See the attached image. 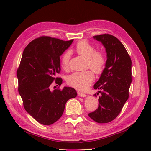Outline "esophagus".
<instances>
[{
  "mask_svg": "<svg viewBox=\"0 0 151 151\" xmlns=\"http://www.w3.org/2000/svg\"><path fill=\"white\" fill-rule=\"evenodd\" d=\"M77 94H78V95L79 96V97H86V94L84 93L78 91V92H77Z\"/></svg>",
  "mask_w": 151,
  "mask_h": 151,
  "instance_id": "1",
  "label": "esophagus"
}]
</instances>
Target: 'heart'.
Here are the masks:
<instances>
[{
    "label": "heart",
    "instance_id": "heart-1",
    "mask_svg": "<svg viewBox=\"0 0 151 151\" xmlns=\"http://www.w3.org/2000/svg\"><path fill=\"white\" fill-rule=\"evenodd\" d=\"M75 50L79 55L88 60V67L96 74L99 75L103 71L106 62L103 52L95 51V47L85 40L79 41L76 45ZM70 56L69 51H66L61 57V64L63 69H68ZM94 78V73L91 70L75 72L67 77V82L71 87L80 90H84L91 85Z\"/></svg>",
    "mask_w": 151,
    "mask_h": 151
}]
</instances>
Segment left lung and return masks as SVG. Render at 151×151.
I'll list each match as a JSON object with an SVG mask.
<instances>
[{
	"instance_id": "8db88e82",
	"label": "left lung",
	"mask_w": 151,
	"mask_h": 151,
	"mask_svg": "<svg viewBox=\"0 0 151 151\" xmlns=\"http://www.w3.org/2000/svg\"><path fill=\"white\" fill-rule=\"evenodd\" d=\"M94 39L106 49L107 60L94 89L100 93L97 110L88 114L98 123H107L116 118L129 99L132 82V61L125 47L117 37L108 34L97 35Z\"/></svg>"
}]
</instances>
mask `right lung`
I'll list each match as a JSON object with an SVG mask.
<instances>
[{
	"mask_svg": "<svg viewBox=\"0 0 151 151\" xmlns=\"http://www.w3.org/2000/svg\"><path fill=\"white\" fill-rule=\"evenodd\" d=\"M73 40L63 41L41 36L32 41L25 48L17 70L18 91L28 114L38 123L50 125L62 117L67 101L77 95L70 87L50 90L55 81L60 86V58Z\"/></svg>",
	"mask_w": 151,
	"mask_h": 151,
	"instance_id": "right-lung-1",
	"label": "right lung"
}]
</instances>
